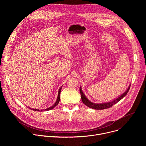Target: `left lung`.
Returning <instances> with one entry per match:
<instances>
[{
    "mask_svg": "<svg viewBox=\"0 0 146 146\" xmlns=\"http://www.w3.org/2000/svg\"><path fill=\"white\" fill-rule=\"evenodd\" d=\"M130 87H131V86H129L128 88L127 89V90L123 94H122L120 96H119L117 99L113 100V101H111V102H109L108 103H92V102H90L86 98V96H85L84 93L82 92L81 87H80V92L81 94V100H82L83 103H84V105H86L87 106L89 107L90 108L96 109V110H103V109H108V108L112 107L114 105H115V104H116L117 102H118L119 100H121L124 96H125V95L128 94V92L129 90Z\"/></svg>",
    "mask_w": 146,
    "mask_h": 146,
    "instance_id": "8db88e82",
    "label": "left lung"
}]
</instances>
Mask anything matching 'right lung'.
I'll return each instance as SVG.
<instances>
[{
    "instance_id": "right-lung-1",
    "label": "right lung",
    "mask_w": 146,
    "mask_h": 146,
    "mask_svg": "<svg viewBox=\"0 0 146 146\" xmlns=\"http://www.w3.org/2000/svg\"><path fill=\"white\" fill-rule=\"evenodd\" d=\"M61 89H62V87H60V88H59V91H58V95L57 100H56L55 103L54 104V105H52L51 107H50V108H48V109H45V110H41V111H43V110H44V111H48V110H50L52 109H53V108H55L56 106H57V105H58L59 102V100H60V94ZM29 109H31V110H35V111H40V110H38V109H31V108H29Z\"/></svg>"
}]
</instances>
